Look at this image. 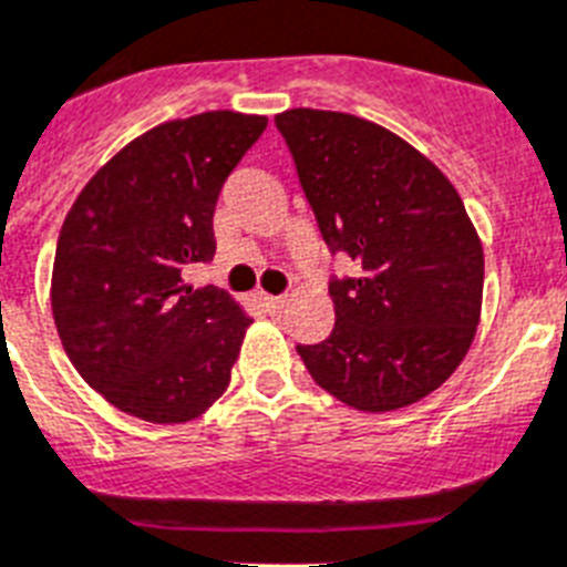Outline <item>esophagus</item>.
<instances>
[{
    "label": "esophagus",
    "mask_w": 567,
    "mask_h": 567,
    "mask_svg": "<svg viewBox=\"0 0 567 567\" xmlns=\"http://www.w3.org/2000/svg\"><path fill=\"white\" fill-rule=\"evenodd\" d=\"M260 303H264L269 312L284 310V298H280V295H260Z\"/></svg>",
    "instance_id": "1"
}]
</instances>
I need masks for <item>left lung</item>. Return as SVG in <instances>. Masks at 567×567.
<instances>
[{
  "label": "left lung",
  "mask_w": 567,
  "mask_h": 567,
  "mask_svg": "<svg viewBox=\"0 0 567 567\" xmlns=\"http://www.w3.org/2000/svg\"><path fill=\"white\" fill-rule=\"evenodd\" d=\"M275 124L327 249L357 264V278L330 280L333 333L298 353L350 409H405L437 391L475 339L478 231L441 167L385 126L303 106Z\"/></svg>",
  "instance_id": "obj_1"
}]
</instances>
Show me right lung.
<instances>
[{"label":"right lung","instance_id":"1","mask_svg":"<svg viewBox=\"0 0 567 567\" xmlns=\"http://www.w3.org/2000/svg\"><path fill=\"white\" fill-rule=\"evenodd\" d=\"M266 115L214 110L133 138L78 194L60 228L51 312L89 385L147 423H188L223 396L251 318L185 272L214 257L223 182Z\"/></svg>","mask_w":567,"mask_h":567}]
</instances>
